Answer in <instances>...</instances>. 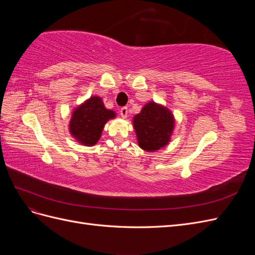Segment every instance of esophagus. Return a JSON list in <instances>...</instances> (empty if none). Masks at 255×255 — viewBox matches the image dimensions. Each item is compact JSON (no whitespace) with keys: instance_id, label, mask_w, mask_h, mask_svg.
<instances>
[{"instance_id":"esophagus-1","label":"esophagus","mask_w":255,"mask_h":255,"mask_svg":"<svg viewBox=\"0 0 255 255\" xmlns=\"http://www.w3.org/2000/svg\"><path fill=\"white\" fill-rule=\"evenodd\" d=\"M128 107L127 106L122 107V109L120 110V115H121L122 118H127L128 117Z\"/></svg>"}]
</instances>
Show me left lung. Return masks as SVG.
I'll return each mask as SVG.
<instances>
[{
	"mask_svg": "<svg viewBox=\"0 0 255 255\" xmlns=\"http://www.w3.org/2000/svg\"><path fill=\"white\" fill-rule=\"evenodd\" d=\"M138 144L144 151L154 152L170 141L174 118L167 107L149 102L133 119Z\"/></svg>",
	"mask_w": 255,
	"mask_h": 255,
	"instance_id": "1",
	"label": "left lung"
}]
</instances>
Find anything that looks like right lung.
I'll list each match as a JSON object with an SVG mask.
<instances>
[{
	"instance_id": "obj_1",
	"label": "right lung",
	"mask_w": 255,
	"mask_h": 255,
	"mask_svg": "<svg viewBox=\"0 0 255 255\" xmlns=\"http://www.w3.org/2000/svg\"><path fill=\"white\" fill-rule=\"evenodd\" d=\"M115 116V112L105 109L101 98L91 97L74 110L69 129L80 143L94 145L101 137L105 123Z\"/></svg>"
}]
</instances>
